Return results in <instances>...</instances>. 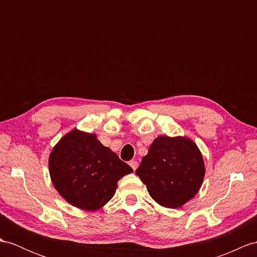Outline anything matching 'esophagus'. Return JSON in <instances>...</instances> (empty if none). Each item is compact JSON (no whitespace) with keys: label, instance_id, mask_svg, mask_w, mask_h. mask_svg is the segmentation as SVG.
<instances>
[{"label":"esophagus","instance_id":"1","mask_svg":"<svg viewBox=\"0 0 257 257\" xmlns=\"http://www.w3.org/2000/svg\"><path fill=\"white\" fill-rule=\"evenodd\" d=\"M130 166L133 168V170H136L137 167H139V162H137L136 160H131L130 161Z\"/></svg>","mask_w":257,"mask_h":257}]
</instances>
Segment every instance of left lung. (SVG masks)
Returning <instances> with one entry per match:
<instances>
[{"label": "left lung", "instance_id": "1", "mask_svg": "<svg viewBox=\"0 0 257 257\" xmlns=\"http://www.w3.org/2000/svg\"><path fill=\"white\" fill-rule=\"evenodd\" d=\"M135 173L159 205L178 208L198 192L205 166L193 141L186 137L159 136L150 145Z\"/></svg>", "mask_w": 257, "mask_h": 257}]
</instances>
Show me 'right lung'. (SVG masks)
<instances>
[{
  "instance_id": "add662e5",
  "label": "right lung",
  "mask_w": 257,
  "mask_h": 257,
  "mask_svg": "<svg viewBox=\"0 0 257 257\" xmlns=\"http://www.w3.org/2000/svg\"><path fill=\"white\" fill-rule=\"evenodd\" d=\"M55 190L71 205L97 210L113 197L117 181L133 171L95 134L74 130L53 148L49 158Z\"/></svg>"
}]
</instances>
